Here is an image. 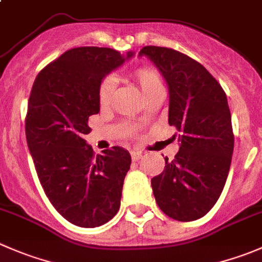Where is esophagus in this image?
I'll list each match as a JSON object with an SVG mask.
<instances>
[{"label": "esophagus", "instance_id": "34e87169", "mask_svg": "<svg viewBox=\"0 0 262 262\" xmlns=\"http://www.w3.org/2000/svg\"><path fill=\"white\" fill-rule=\"evenodd\" d=\"M141 157H142V152H138V151L132 152V159H133V161H138Z\"/></svg>", "mask_w": 262, "mask_h": 262}]
</instances>
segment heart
Returning a JSON list of instances; mask_svg holds the SVG:
<instances>
[{
	"mask_svg": "<svg viewBox=\"0 0 262 262\" xmlns=\"http://www.w3.org/2000/svg\"><path fill=\"white\" fill-rule=\"evenodd\" d=\"M133 78L137 84L141 88L143 96L151 95V93L157 92V91L164 90V83H162L161 75L154 68L143 67L137 69L133 73ZM114 90H115V80L113 77H107L101 84L100 91H98V100L102 107H106L110 103L111 97H113Z\"/></svg>",
	"mask_w": 262,
	"mask_h": 262,
	"instance_id": "heart-1",
	"label": "heart"
}]
</instances>
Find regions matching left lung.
Wrapping results in <instances>:
<instances>
[{
    "label": "left lung",
    "instance_id": "8db88e82",
    "mask_svg": "<svg viewBox=\"0 0 262 262\" xmlns=\"http://www.w3.org/2000/svg\"><path fill=\"white\" fill-rule=\"evenodd\" d=\"M146 56L169 88V124L179 142L175 159L152 178L155 200L178 222H193L214 207L223 192L234 137L227 95L217 80L193 58L171 48L146 46Z\"/></svg>",
    "mask_w": 262,
    "mask_h": 262
}]
</instances>
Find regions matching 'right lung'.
Masks as SVG:
<instances>
[{
  "mask_svg": "<svg viewBox=\"0 0 262 262\" xmlns=\"http://www.w3.org/2000/svg\"><path fill=\"white\" fill-rule=\"evenodd\" d=\"M134 56L106 47L67 51L35 78L25 136L38 178L57 212L72 224L95 228L119 211L132 157L123 147L93 155L84 139L88 118L100 113L103 79Z\"/></svg>",
  "mask_w": 262,
  "mask_h": 262,
  "instance_id": "1",
  "label": "right lung"
}]
</instances>
